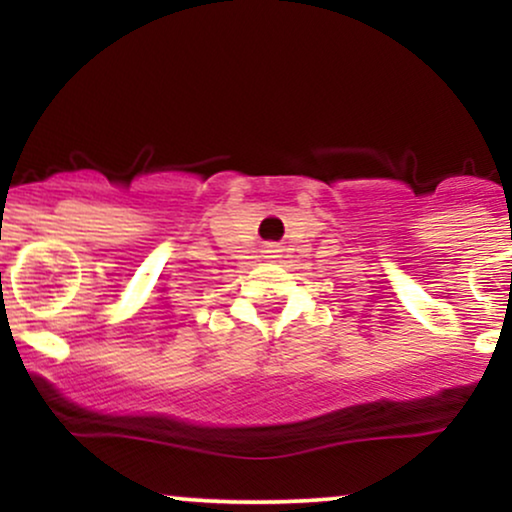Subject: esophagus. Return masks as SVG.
<instances>
[{
    "label": "esophagus",
    "instance_id": "34e87169",
    "mask_svg": "<svg viewBox=\"0 0 512 512\" xmlns=\"http://www.w3.org/2000/svg\"><path fill=\"white\" fill-rule=\"evenodd\" d=\"M279 244L277 242H265L263 244V254H265V258H277L279 256Z\"/></svg>",
    "mask_w": 512,
    "mask_h": 512
}]
</instances>
